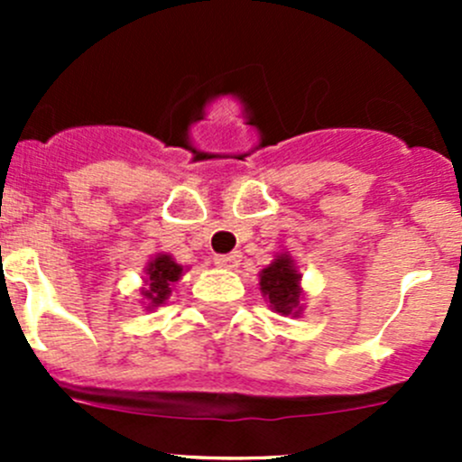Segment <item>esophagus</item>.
Wrapping results in <instances>:
<instances>
[{
	"mask_svg": "<svg viewBox=\"0 0 462 462\" xmlns=\"http://www.w3.org/2000/svg\"><path fill=\"white\" fill-rule=\"evenodd\" d=\"M241 261V254L239 253H232V254H217L214 257V263L218 265V268H236Z\"/></svg>",
	"mask_w": 462,
	"mask_h": 462,
	"instance_id": "obj_1",
	"label": "esophagus"
}]
</instances>
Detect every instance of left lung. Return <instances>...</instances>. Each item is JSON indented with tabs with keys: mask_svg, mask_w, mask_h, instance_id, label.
Instances as JSON below:
<instances>
[{
	"mask_svg": "<svg viewBox=\"0 0 462 462\" xmlns=\"http://www.w3.org/2000/svg\"><path fill=\"white\" fill-rule=\"evenodd\" d=\"M301 274L291 254H277L273 263L259 273V286L274 313L300 318L301 313Z\"/></svg>",
	"mask_w": 462,
	"mask_h": 462,
	"instance_id": "1",
	"label": "left lung"
}]
</instances>
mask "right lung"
Here are the masks:
<instances>
[{"mask_svg":"<svg viewBox=\"0 0 462 462\" xmlns=\"http://www.w3.org/2000/svg\"><path fill=\"white\" fill-rule=\"evenodd\" d=\"M144 288L141 291L143 304H147L144 309H156V306L165 304V300H170L171 286L180 279L183 274V265L176 263L170 254H156L144 268Z\"/></svg>","mask_w":462,"mask_h":462,"instance_id":"right-lung-1","label":"right lung"}]
</instances>
